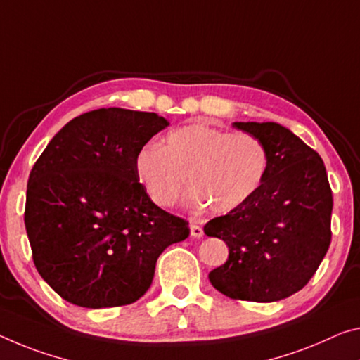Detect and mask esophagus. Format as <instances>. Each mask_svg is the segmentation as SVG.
Returning a JSON list of instances; mask_svg holds the SVG:
<instances>
[{"instance_id": "1", "label": "esophagus", "mask_w": 360, "mask_h": 360, "mask_svg": "<svg viewBox=\"0 0 360 360\" xmlns=\"http://www.w3.org/2000/svg\"><path fill=\"white\" fill-rule=\"evenodd\" d=\"M191 236L195 237V238H200L203 236V229L197 224H191Z\"/></svg>"}]
</instances>
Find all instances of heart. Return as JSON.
<instances>
[{
    "label": "heart",
    "instance_id": "obj_1",
    "mask_svg": "<svg viewBox=\"0 0 360 360\" xmlns=\"http://www.w3.org/2000/svg\"><path fill=\"white\" fill-rule=\"evenodd\" d=\"M269 169L266 146L250 133H226L203 122L171 129L163 146L147 144L134 158L136 176L158 207L178 202L186 186L191 207L229 213L253 197Z\"/></svg>",
    "mask_w": 360,
    "mask_h": 360
}]
</instances>
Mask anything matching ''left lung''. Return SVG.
I'll return each mask as SVG.
<instances>
[{
    "label": "left lung",
    "mask_w": 360,
    "mask_h": 360,
    "mask_svg": "<svg viewBox=\"0 0 360 360\" xmlns=\"http://www.w3.org/2000/svg\"><path fill=\"white\" fill-rule=\"evenodd\" d=\"M266 146L269 169L253 197L205 224L229 247L210 282L233 300L272 303L300 292L316 274L332 240L333 197L316 150L282 124L236 122Z\"/></svg>",
    "instance_id": "left-lung-1"
}]
</instances>
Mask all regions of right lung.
<instances>
[{"label":"right lung","mask_w":360,"mask_h":360,"mask_svg":"<svg viewBox=\"0 0 360 360\" xmlns=\"http://www.w3.org/2000/svg\"><path fill=\"white\" fill-rule=\"evenodd\" d=\"M168 124L153 112H86L33 165L24 218L33 262L68 303H134L163 250L189 237L187 221L157 207L134 171L136 153Z\"/></svg>","instance_id":"right-lung-1"}]
</instances>
